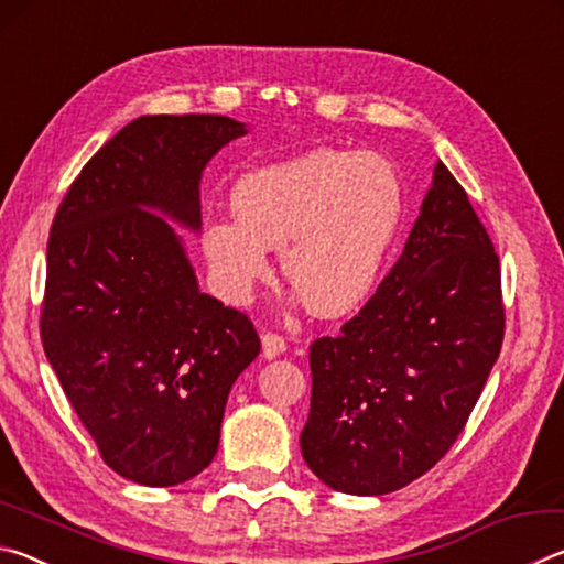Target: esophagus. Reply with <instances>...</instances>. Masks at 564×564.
Instances as JSON below:
<instances>
[{
    "instance_id": "1",
    "label": "esophagus",
    "mask_w": 564,
    "mask_h": 564,
    "mask_svg": "<svg viewBox=\"0 0 564 564\" xmlns=\"http://www.w3.org/2000/svg\"><path fill=\"white\" fill-rule=\"evenodd\" d=\"M261 346H263L265 360H273V358H279L281 352H285V340L279 336V333H263Z\"/></svg>"
}]
</instances>
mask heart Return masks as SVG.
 I'll return each instance as SVG.
<instances>
[{"instance_id":"b5f03b06","label":"heart","mask_w":564,"mask_h":564,"mask_svg":"<svg viewBox=\"0 0 564 564\" xmlns=\"http://www.w3.org/2000/svg\"><path fill=\"white\" fill-rule=\"evenodd\" d=\"M234 216L198 231L208 279L228 303H248L281 248V271L321 316L370 299L405 221V184L380 154L316 149L246 174Z\"/></svg>"}]
</instances>
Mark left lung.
Returning <instances> with one entry per match:
<instances>
[{
    "label": "left lung",
    "mask_w": 564,
    "mask_h": 564,
    "mask_svg": "<svg viewBox=\"0 0 564 564\" xmlns=\"http://www.w3.org/2000/svg\"><path fill=\"white\" fill-rule=\"evenodd\" d=\"M502 333L500 259L437 161L398 263L340 336L311 346L305 465L348 495L417 480L463 433Z\"/></svg>",
    "instance_id": "1"
}]
</instances>
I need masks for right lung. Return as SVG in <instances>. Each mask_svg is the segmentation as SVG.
I'll return each instance as SVG.
<instances>
[{"label":"right lung","instance_id":"obj_1","mask_svg":"<svg viewBox=\"0 0 564 564\" xmlns=\"http://www.w3.org/2000/svg\"><path fill=\"white\" fill-rule=\"evenodd\" d=\"M248 127L218 113L139 117L64 196L46 246L42 343L113 473L171 488L212 465L253 323L202 293L176 224L202 231L208 161Z\"/></svg>","mask_w":564,"mask_h":564}]
</instances>
